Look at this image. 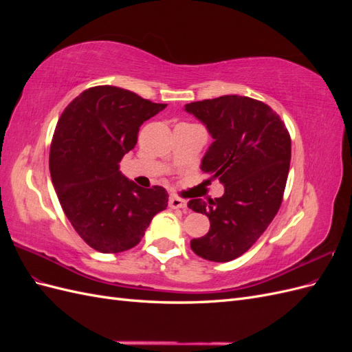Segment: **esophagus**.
Listing matches in <instances>:
<instances>
[{
  "label": "esophagus",
  "mask_w": 352,
  "mask_h": 352,
  "mask_svg": "<svg viewBox=\"0 0 352 352\" xmlns=\"http://www.w3.org/2000/svg\"><path fill=\"white\" fill-rule=\"evenodd\" d=\"M186 206H188V202L185 199H182V198H177V197H170L168 198V207L170 208H173V210L182 208V210H185Z\"/></svg>",
  "instance_id": "obj_1"
}]
</instances>
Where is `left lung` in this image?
Wrapping results in <instances>:
<instances>
[{
  "instance_id": "1",
  "label": "left lung",
  "mask_w": 352,
  "mask_h": 352,
  "mask_svg": "<svg viewBox=\"0 0 352 352\" xmlns=\"http://www.w3.org/2000/svg\"><path fill=\"white\" fill-rule=\"evenodd\" d=\"M212 142L201 170L219 179L225 194L208 204L188 202L210 220L207 235L190 241L199 257L226 263L248 251L278 212L291 163V138L269 105L239 95L186 104Z\"/></svg>"
}]
</instances>
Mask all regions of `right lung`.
Here are the masks:
<instances>
[{"label":"right lung","instance_id":"right-lung-1","mask_svg":"<svg viewBox=\"0 0 352 352\" xmlns=\"http://www.w3.org/2000/svg\"><path fill=\"white\" fill-rule=\"evenodd\" d=\"M167 107L110 85L83 91L63 111L50 151L51 180L72 226L104 254L133 248L168 195L120 172L144 122Z\"/></svg>","mask_w":352,"mask_h":352}]
</instances>
